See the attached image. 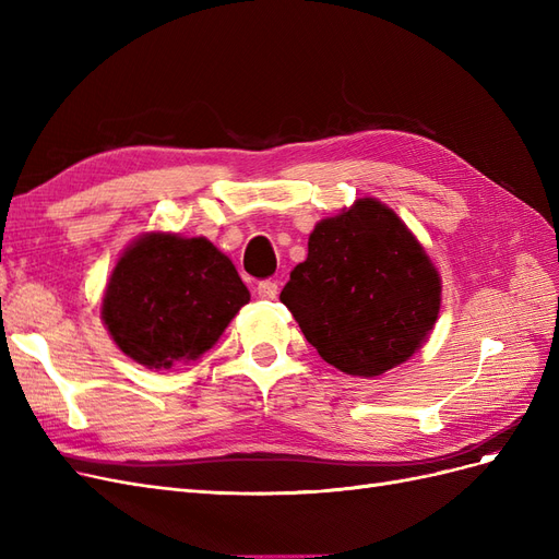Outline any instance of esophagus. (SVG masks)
<instances>
[{"instance_id": "1", "label": "esophagus", "mask_w": 559, "mask_h": 559, "mask_svg": "<svg viewBox=\"0 0 559 559\" xmlns=\"http://www.w3.org/2000/svg\"><path fill=\"white\" fill-rule=\"evenodd\" d=\"M277 282H273V280H263V282H259V286H257V296L259 298H263V300H273V298H277Z\"/></svg>"}]
</instances>
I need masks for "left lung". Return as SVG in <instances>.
<instances>
[{"label": "left lung", "mask_w": 559, "mask_h": 559, "mask_svg": "<svg viewBox=\"0 0 559 559\" xmlns=\"http://www.w3.org/2000/svg\"><path fill=\"white\" fill-rule=\"evenodd\" d=\"M441 292L438 267L403 218L359 198L314 226L280 300L326 364L378 378L429 341Z\"/></svg>", "instance_id": "8db88e82"}]
</instances>
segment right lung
Listing matches in <instances>:
<instances>
[{"label":"right lung","instance_id":"right-lung-1","mask_svg":"<svg viewBox=\"0 0 559 559\" xmlns=\"http://www.w3.org/2000/svg\"><path fill=\"white\" fill-rule=\"evenodd\" d=\"M249 298L233 261L207 238L148 230L118 257L103 321L126 357L167 370L212 349Z\"/></svg>","mask_w":559,"mask_h":559}]
</instances>
